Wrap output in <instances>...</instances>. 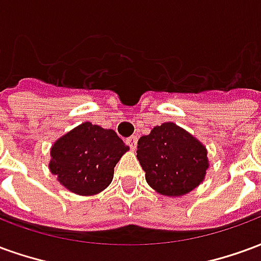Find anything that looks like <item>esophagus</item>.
<instances>
[{
    "label": "esophagus",
    "mask_w": 261,
    "mask_h": 261,
    "mask_svg": "<svg viewBox=\"0 0 261 261\" xmlns=\"http://www.w3.org/2000/svg\"><path fill=\"white\" fill-rule=\"evenodd\" d=\"M137 141H138V138H137V136H131V137H128L127 140H125V144H127V145H128V147H130L131 149H136Z\"/></svg>",
    "instance_id": "1"
}]
</instances>
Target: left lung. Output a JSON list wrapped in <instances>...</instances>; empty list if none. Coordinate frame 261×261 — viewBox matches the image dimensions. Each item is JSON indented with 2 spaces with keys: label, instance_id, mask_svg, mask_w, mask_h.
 <instances>
[{
  "label": "left lung",
  "instance_id": "8db88e82",
  "mask_svg": "<svg viewBox=\"0 0 261 261\" xmlns=\"http://www.w3.org/2000/svg\"><path fill=\"white\" fill-rule=\"evenodd\" d=\"M145 180L164 196L177 197L196 189L208 169L207 149L175 123L153 127L137 145Z\"/></svg>",
  "mask_w": 261,
  "mask_h": 261
}]
</instances>
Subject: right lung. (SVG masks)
<instances>
[{"label": "right lung", "mask_w": 261, "mask_h": 261, "mask_svg": "<svg viewBox=\"0 0 261 261\" xmlns=\"http://www.w3.org/2000/svg\"><path fill=\"white\" fill-rule=\"evenodd\" d=\"M125 151L128 147L113 130L86 121L54 142L48 166L69 192L93 196L112 183Z\"/></svg>", "instance_id": "obj_1"}]
</instances>
